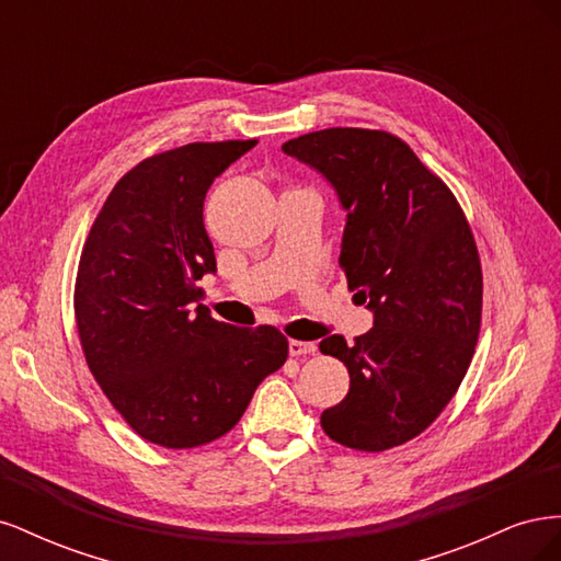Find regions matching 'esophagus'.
I'll return each mask as SVG.
<instances>
[{
    "label": "esophagus",
    "mask_w": 561,
    "mask_h": 561,
    "mask_svg": "<svg viewBox=\"0 0 561 561\" xmlns=\"http://www.w3.org/2000/svg\"><path fill=\"white\" fill-rule=\"evenodd\" d=\"M316 342H299V339H290V355H311L316 353Z\"/></svg>",
    "instance_id": "obj_1"
}]
</instances>
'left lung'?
<instances>
[{"instance_id":"1","label":"left lung","mask_w":561,"mask_h":561,"mask_svg":"<svg viewBox=\"0 0 561 561\" xmlns=\"http://www.w3.org/2000/svg\"><path fill=\"white\" fill-rule=\"evenodd\" d=\"M283 151L325 175L348 210L339 266L375 311L353 344L320 342L351 377L320 426L348 449L400 447L443 414L480 336L482 264L466 213L393 133L325 128Z\"/></svg>"}]
</instances>
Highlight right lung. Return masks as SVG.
I'll list each match as a JSON object with an SVG mask.
<instances>
[{
	"label": "right lung",
	"mask_w": 561,
	"mask_h": 561,
	"mask_svg": "<svg viewBox=\"0 0 561 561\" xmlns=\"http://www.w3.org/2000/svg\"><path fill=\"white\" fill-rule=\"evenodd\" d=\"M257 140L190 142L147 157L114 184L83 243L75 318L83 358L128 426L168 449L227 435L287 360L271 325L233 328L198 304L215 271L203 201Z\"/></svg>",
	"instance_id": "add662e5"
}]
</instances>
